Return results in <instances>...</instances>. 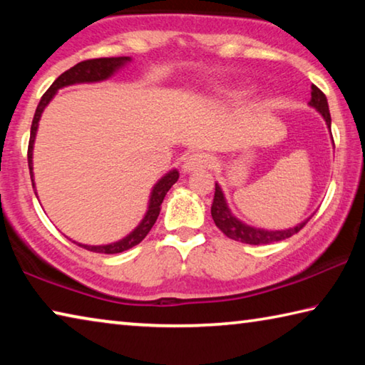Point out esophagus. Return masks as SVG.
Masks as SVG:
<instances>
[{"instance_id":"obj_1","label":"esophagus","mask_w":365,"mask_h":365,"mask_svg":"<svg viewBox=\"0 0 365 365\" xmlns=\"http://www.w3.org/2000/svg\"><path fill=\"white\" fill-rule=\"evenodd\" d=\"M212 165V158L207 153L197 151L190 154L183 163V172H196V170H205Z\"/></svg>"}]
</instances>
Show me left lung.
Returning <instances> with one entry per match:
<instances>
[{
    "label": "left lung",
    "instance_id": "obj_1",
    "mask_svg": "<svg viewBox=\"0 0 365 365\" xmlns=\"http://www.w3.org/2000/svg\"><path fill=\"white\" fill-rule=\"evenodd\" d=\"M309 106L322 114L327 127H329V130L331 133V117L329 110V103H327V96L317 88L316 85L311 86V101H309ZM211 215L215 222V225L220 228L222 233L227 235L228 238L235 240V242H242L246 245H269L274 242H282V240L289 238L293 237L294 233H298L301 228L307 224V220L311 219L309 217L296 227L287 228V230H264V228L251 227L240 219H237L232 214L230 207L227 205L224 191H222V188L219 187V183H215Z\"/></svg>",
    "mask_w": 365,
    "mask_h": 365
}]
</instances>
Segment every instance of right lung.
<instances>
[{"mask_svg":"<svg viewBox=\"0 0 365 365\" xmlns=\"http://www.w3.org/2000/svg\"><path fill=\"white\" fill-rule=\"evenodd\" d=\"M127 63H130V58L127 56H120V58H100V59H86L82 61V63L76 64L71 67L69 71H66L64 73L54 80L53 85L46 90V93L41 96V100L36 106L34 120H32V127H30V140H29V151H27V159H29V169H30V178H32V187L35 188V182H34V143H35V135L36 130H38V122L40 117L43 114V110L48 106V103L53 100L54 95L58 93L59 88H64V86L69 85H76V83H93V82H103V80H108L109 77H113L114 73L120 69V67L125 66ZM178 180V170L172 169L168 172L158 183L153 187L151 196H150V205H148V211L145 214V217L141 219L140 224L137 225L133 232L127 235L125 238L119 240L115 243H109V245H101V246H90V245H82L73 242L82 248L93 251V252H104V255H117V252L127 251L137 246L138 243L143 242V238L150 233L151 227L156 222L158 215L160 212V205H163L164 196L168 195V191L170 190L172 185ZM36 195V190H35Z\"/></svg>","mask_w":365,"mask_h":365,"instance_id":"1","label":"right lung"}]
</instances>
